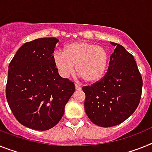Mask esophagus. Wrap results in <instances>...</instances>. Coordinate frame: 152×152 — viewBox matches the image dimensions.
I'll use <instances>...</instances> for the list:
<instances>
[{
	"instance_id": "obj_1",
	"label": "esophagus",
	"mask_w": 152,
	"mask_h": 152,
	"mask_svg": "<svg viewBox=\"0 0 152 152\" xmlns=\"http://www.w3.org/2000/svg\"><path fill=\"white\" fill-rule=\"evenodd\" d=\"M75 87H76V90H81V86H79V85H77V84H76V85H75Z\"/></svg>"
}]
</instances>
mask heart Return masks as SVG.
Returning <instances> with one entry per match:
<instances>
[{
	"label": "heart",
	"instance_id": "1",
	"mask_svg": "<svg viewBox=\"0 0 152 152\" xmlns=\"http://www.w3.org/2000/svg\"><path fill=\"white\" fill-rule=\"evenodd\" d=\"M109 53L104 47L86 41H78L67 45L63 53L54 55V65L63 78H68L75 72L85 82L96 83L105 76L109 64Z\"/></svg>",
	"mask_w": 152,
	"mask_h": 152
}]
</instances>
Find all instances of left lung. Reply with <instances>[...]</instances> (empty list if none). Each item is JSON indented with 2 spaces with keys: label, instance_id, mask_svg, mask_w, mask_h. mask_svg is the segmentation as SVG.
I'll use <instances>...</instances> for the list:
<instances>
[{
  "label": "left lung",
  "instance_id": "left-lung-1",
  "mask_svg": "<svg viewBox=\"0 0 152 152\" xmlns=\"http://www.w3.org/2000/svg\"><path fill=\"white\" fill-rule=\"evenodd\" d=\"M107 72L100 81L83 87L85 111L96 125H118L135 111L140 103L142 77L137 63L124 47L115 42Z\"/></svg>",
  "mask_w": 152,
  "mask_h": 152
}]
</instances>
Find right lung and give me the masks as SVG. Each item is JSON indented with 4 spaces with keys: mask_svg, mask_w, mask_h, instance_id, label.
<instances>
[{
    "mask_svg": "<svg viewBox=\"0 0 152 152\" xmlns=\"http://www.w3.org/2000/svg\"><path fill=\"white\" fill-rule=\"evenodd\" d=\"M58 39L41 38L21 45L8 66L6 98L15 118L31 129L46 131L59 122L75 91L53 61Z\"/></svg>",
    "mask_w": 152,
    "mask_h": 152,
    "instance_id": "add662e5",
    "label": "right lung"
}]
</instances>
